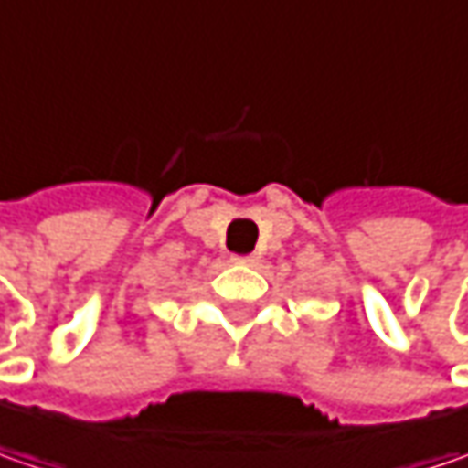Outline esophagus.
<instances>
[{
  "instance_id": "34e87169",
  "label": "esophagus",
  "mask_w": 468,
  "mask_h": 468,
  "mask_svg": "<svg viewBox=\"0 0 468 468\" xmlns=\"http://www.w3.org/2000/svg\"><path fill=\"white\" fill-rule=\"evenodd\" d=\"M231 261L239 262V265H255V262H258V255H234Z\"/></svg>"
}]
</instances>
